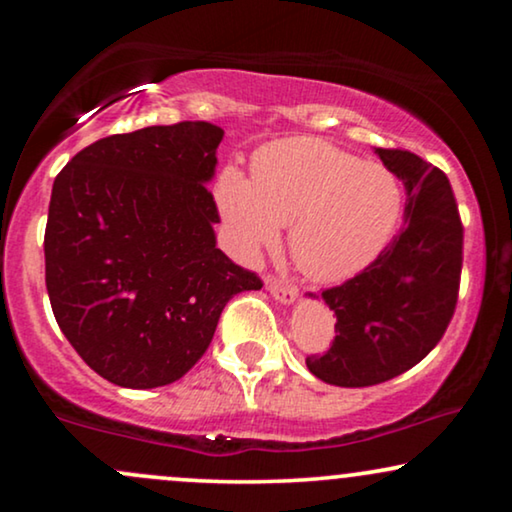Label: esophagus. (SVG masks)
I'll use <instances>...</instances> for the list:
<instances>
[{"label":"esophagus","mask_w":512,"mask_h":512,"mask_svg":"<svg viewBox=\"0 0 512 512\" xmlns=\"http://www.w3.org/2000/svg\"><path fill=\"white\" fill-rule=\"evenodd\" d=\"M265 289L270 291V296L279 300V303L284 305H291L293 300L298 298V289L291 284H284V282H277V279H268V284H265Z\"/></svg>","instance_id":"esophagus-1"}]
</instances>
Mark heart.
Instances as JSON below:
<instances>
[{
	"mask_svg": "<svg viewBox=\"0 0 512 512\" xmlns=\"http://www.w3.org/2000/svg\"><path fill=\"white\" fill-rule=\"evenodd\" d=\"M254 177L228 165L214 181L216 207L242 261L277 247L284 223L298 268L321 284L345 282L387 249L403 191L387 167L312 137L263 146Z\"/></svg>",
	"mask_w": 512,
	"mask_h": 512,
	"instance_id": "b5f03b06",
	"label": "heart"
}]
</instances>
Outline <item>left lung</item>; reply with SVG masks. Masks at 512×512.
I'll return each mask as SVG.
<instances>
[{"mask_svg": "<svg viewBox=\"0 0 512 512\" xmlns=\"http://www.w3.org/2000/svg\"><path fill=\"white\" fill-rule=\"evenodd\" d=\"M405 186V226L359 275L321 293L335 340L307 356L310 373L335 387H370L417 366L443 338L459 296L464 228L450 179L401 149H375Z\"/></svg>", "mask_w": 512, "mask_h": 512, "instance_id": "1", "label": "left lung"}]
</instances>
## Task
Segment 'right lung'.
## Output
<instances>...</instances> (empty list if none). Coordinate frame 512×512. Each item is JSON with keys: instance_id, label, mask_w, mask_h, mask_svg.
Wrapping results in <instances>:
<instances>
[{"instance_id": "right-lung-1", "label": "right lung", "mask_w": 512, "mask_h": 512, "mask_svg": "<svg viewBox=\"0 0 512 512\" xmlns=\"http://www.w3.org/2000/svg\"><path fill=\"white\" fill-rule=\"evenodd\" d=\"M221 139L205 121L151 125L97 139L53 181L44 254L55 321L118 387L184 377L228 300L263 286L216 249L207 184Z\"/></svg>"}]
</instances>
